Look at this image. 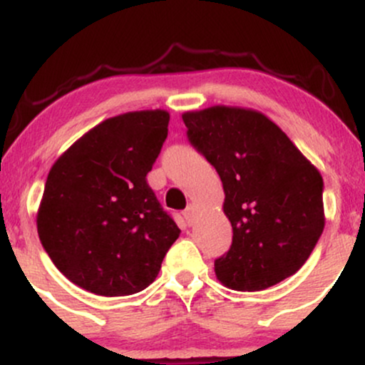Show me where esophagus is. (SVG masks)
<instances>
[{"instance_id":"esophagus-1","label":"esophagus","mask_w":365,"mask_h":365,"mask_svg":"<svg viewBox=\"0 0 365 365\" xmlns=\"http://www.w3.org/2000/svg\"><path fill=\"white\" fill-rule=\"evenodd\" d=\"M182 215H183V217H185L188 226L194 225V221H195V207L194 206H187V209H183Z\"/></svg>"}]
</instances>
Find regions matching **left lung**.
<instances>
[{
	"label": "left lung",
	"instance_id": "obj_1",
	"mask_svg": "<svg viewBox=\"0 0 365 365\" xmlns=\"http://www.w3.org/2000/svg\"><path fill=\"white\" fill-rule=\"evenodd\" d=\"M187 139L215 166L233 228L217 279L259 292L295 274L324 228L321 173L278 125L254 110L212 106L182 116Z\"/></svg>",
	"mask_w": 365,
	"mask_h": 365
}]
</instances>
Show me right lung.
Masks as SVG:
<instances>
[{
    "mask_svg": "<svg viewBox=\"0 0 365 365\" xmlns=\"http://www.w3.org/2000/svg\"><path fill=\"white\" fill-rule=\"evenodd\" d=\"M168 121L163 110L104 120L49 171L37 233L54 266L83 290L103 297L144 290L178 238L145 178Z\"/></svg>",
    "mask_w": 365,
    "mask_h": 365,
    "instance_id": "obj_1",
    "label": "right lung"
}]
</instances>
